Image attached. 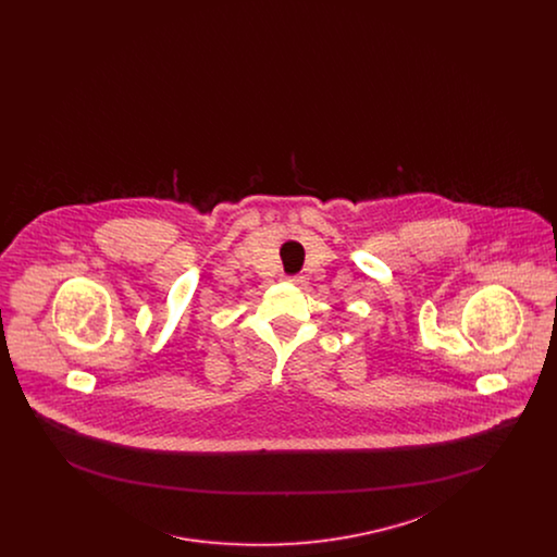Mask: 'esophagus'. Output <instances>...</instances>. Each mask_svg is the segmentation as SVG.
<instances>
[{
    "label": "esophagus",
    "instance_id": "esophagus-1",
    "mask_svg": "<svg viewBox=\"0 0 557 557\" xmlns=\"http://www.w3.org/2000/svg\"><path fill=\"white\" fill-rule=\"evenodd\" d=\"M288 282H290L292 286H302V277L300 275H292V277H288Z\"/></svg>",
    "mask_w": 557,
    "mask_h": 557
}]
</instances>
